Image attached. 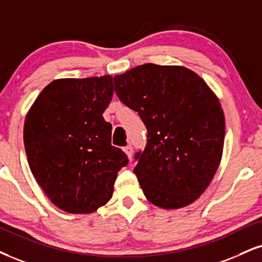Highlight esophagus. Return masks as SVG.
<instances>
[{"label":"esophagus","instance_id":"esophagus-1","mask_svg":"<svg viewBox=\"0 0 262 262\" xmlns=\"http://www.w3.org/2000/svg\"><path fill=\"white\" fill-rule=\"evenodd\" d=\"M124 151L126 153V156H127L128 159L131 160L132 154H134V148H132V147L130 146V144H128V146H126V147L124 148Z\"/></svg>","mask_w":262,"mask_h":262}]
</instances>
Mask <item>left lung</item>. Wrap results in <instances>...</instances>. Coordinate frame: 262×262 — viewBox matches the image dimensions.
Returning a JSON list of instances; mask_svg holds the SVG:
<instances>
[{"label":"left lung","mask_w":262,"mask_h":262,"mask_svg":"<svg viewBox=\"0 0 262 262\" xmlns=\"http://www.w3.org/2000/svg\"><path fill=\"white\" fill-rule=\"evenodd\" d=\"M115 92L148 131L134 169L146 198L163 209L189 205L220 165L225 116L215 93L194 72L143 64L114 76Z\"/></svg>","instance_id":"left-lung-1"}]
</instances>
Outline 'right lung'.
<instances>
[{"mask_svg":"<svg viewBox=\"0 0 262 262\" xmlns=\"http://www.w3.org/2000/svg\"><path fill=\"white\" fill-rule=\"evenodd\" d=\"M113 77L54 80L42 90L24 124V146L37 183L59 209L91 214L109 202L119 170L128 163L112 146L102 114Z\"/></svg>","mask_w":262,"mask_h":262,"instance_id":"right-lung-1","label":"right lung"}]
</instances>
